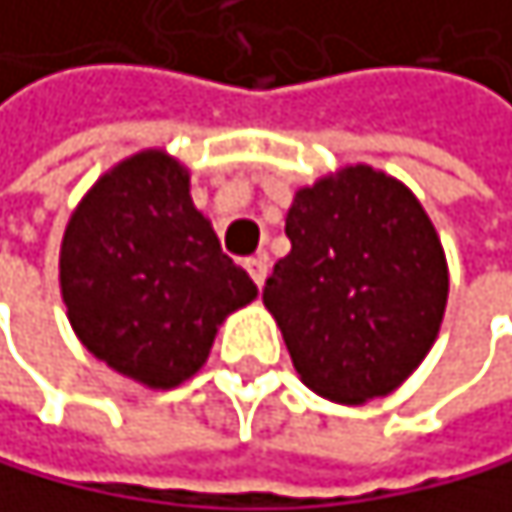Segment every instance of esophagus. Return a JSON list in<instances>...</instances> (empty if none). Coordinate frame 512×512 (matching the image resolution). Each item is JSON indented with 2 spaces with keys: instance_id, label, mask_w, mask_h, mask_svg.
I'll use <instances>...</instances> for the list:
<instances>
[{
  "instance_id": "esophagus-1",
  "label": "esophagus",
  "mask_w": 512,
  "mask_h": 512,
  "mask_svg": "<svg viewBox=\"0 0 512 512\" xmlns=\"http://www.w3.org/2000/svg\"><path fill=\"white\" fill-rule=\"evenodd\" d=\"M245 270L251 273V279H254V286H264V279H267V270H270V258L267 254H254V258H248L245 261Z\"/></svg>"
}]
</instances>
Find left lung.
<instances>
[{
  "label": "left lung",
  "instance_id": "1",
  "mask_svg": "<svg viewBox=\"0 0 512 512\" xmlns=\"http://www.w3.org/2000/svg\"><path fill=\"white\" fill-rule=\"evenodd\" d=\"M292 251L264 286L301 382L363 404L420 367L448 304V261L429 214L401 180L351 164L295 192Z\"/></svg>",
  "mask_w": 512,
  "mask_h": 512
}]
</instances>
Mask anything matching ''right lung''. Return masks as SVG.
Masks as SVG:
<instances>
[{
	"instance_id": "right-lung-1",
	"label": "right lung",
	"mask_w": 512,
	"mask_h": 512,
	"mask_svg": "<svg viewBox=\"0 0 512 512\" xmlns=\"http://www.w3.org/2000/svg\"><path fill=\"white\" fill-rule=\"evenodd\" d=\"M58 279L83 348L164 392L205 367L217 326L258 298L192 205L189 170L161 149L124 158L83 195Z\"/></svg>"
}]
</instances>
